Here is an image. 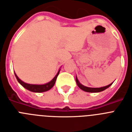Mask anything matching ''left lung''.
Returning a JSON list of instances; mask_svg holds the SVG:
<instances>
[{"instance_id": "obj_1", "label": "left lung", "mask_w": 132, "mask_h": 132, "mask_svg": "<svg viewBox=\"0 0 132 132\" xmlns=\"http://www.w3.org/2000/svg\"><path fill=\"white\" fill-rule=\"evenodd\" d=\"M76 83H77V85H78V87H79V88L84 91V92H89V93H97V92H102V91L105 90L106 89L109 88V87L111 86V85L113 83V82H112V83H111V84L106 85V86L102 87H96V88H94V87H88L85 86V85H83L81 84V83L79 81L78 79H77V77H76Z\"/></svg>"}]
</instances>
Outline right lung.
I'll use <instances>...</instances> for the list:
<instances>
[{
  "instance_id": "obj_1",
  "label": "right lung",
  "mask_w": 132,
  "mask_h": 132,
  "mask_svg": "<svg viewBox=\"0 0 132 132\" xmlns=\"http://www.w3.org/2000/svg\"><path fill=\"white\" fill-rule=\"evenodd\" d=\"M60 69L59 70V71L57 72L56 75L54 77L52 80L51 81H49L48 83H45V84L43 85H35V84H29V83H24L23 81H22L21 79L19 78V77L17 76V75L15 72V76L16 79L18 80V81L19 82V83L22 85V86L26 88L28 90L30 91V92H36V93H40V92H47V91L51 89L52 87H53V85H55V81H56L57 77L58 76L59 73H60Z\"/></svg>"
}]
</instances>
